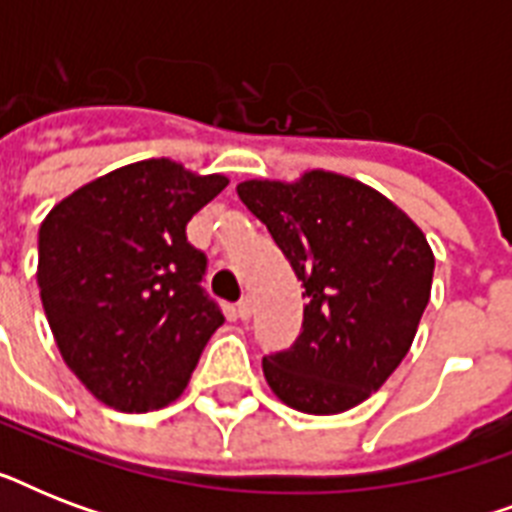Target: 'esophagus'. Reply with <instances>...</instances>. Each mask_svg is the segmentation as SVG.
Here are the masks:
<instances>
[{"instance_id":"obj_1","label":"esophagus","mask_w":512,"mask_h":512,"mask_svg":"<svg viewBox=\"0 0 512 512\" xmlns=\"http://www.w3.org/2000/svg\"><path fill=\"white\" fill-rule=\"evenodd\" d=\"M252 311H255V305H252V297H244V300L236 305V313H239L241 321L252 319Z\"/></svg>"}]
</instances>
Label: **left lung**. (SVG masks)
I'll return each mask as SVG.
<instances>
[{
    "label": "left lung",
    "mask_w": 512,
    "mask_h": 512,
    "mask_svg": "<svg viewBox=\"0 0 512 512\" xmlns=\"http://www.w3.org/2000/svg\"><path fill=\"white\" fill-rule=\"evenodd\" d=\"M239 199L303 281V332L263 358L271 390L305 414L366 401L412 348L433 284L425 233L390 199L337 172L244 180Z\"/></svg>",
    "instance_id": "8db88e82"
}]
</instances>
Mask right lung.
I'll return each instance as SVG.
<instances>
[{
    "mask_svg": "<svg viewBox=\"0 0 512 512\" xmlns=\"http://www.w3.org/2000/svg\"><path fill=\"white\" fill-rule=\"evenodd\" d=\"M228 185L146 159L82 185L39 228L36 284L60 356L119 412L172 404L223 313L185 225Z\"/></svg>",
    "mask_w": 512,
    "mask_h": 512,
    "instance_id": "obj_1",
    "label": "right lung"
}]
</instances>
